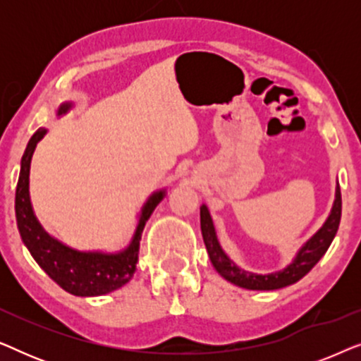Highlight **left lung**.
<instances>
[{
    "instance_id": "8db88e82",
    "label": "left lung",
    "mask_w": 361,
    "mask_h": 361,
    "mask_svg": "<svg viewBox=\"0 0 361 361\" xmlns=\"http://www.w3.org/2000/svg\"><path fill=\"white\" fill-rule=\"evenodd\" d=\"M340 216H342V194H340V185L337 184L334 207L330 210L329 219L322 225V228L312 238L305 241V245L295 255L293 263L286 266L283 271L271 274H256L241 269L225 255V251L221 250L219 243V238H216L214 221H212L207 205L200 207V228L212 264L226 281L251 290H274L298 283L299 279H302L319 263V259L325 255V251L329 250L330 243H332L335 235H337Z\"/></svg>"
}]
</instances>
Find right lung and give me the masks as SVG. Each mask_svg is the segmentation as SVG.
Instances as JSON below:
<instances>
[{"instance_id":"1","label":"right lung","mask_w":361,"mask_h":361,"mask_svg":"<svg viewBox=\"0 0 361 361\" xmlns=\"http://www.w3.org/2000/svg\"><path fill=\"white\" fill-rule=\"evenodd\" d=\"M72 108V103H62L57 115H63ZM47 130L39 128L27 142L21 159V171L16 185V221L19 233L29 253L36 263L49 274V278L61 286L63 290L82 298L103 295L120 289L133 278L136 271L137 253H140V240L146 221L157 204L164 199L166 190H157L149 195L142 205L137 226L133 235L131 243L120 253H102V251H77L68 248L61 241L52 238L39 224L34 215L31 197H29V169L37 142L42 140Z\"/></svg>"}]
</instances>
